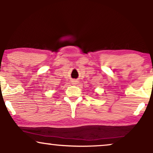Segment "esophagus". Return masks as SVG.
Returning a JSON list of instances; mask_svg holds the SVG:
<instances>
[{
    "instance_id": "esophagus-1",
    "label": "esophagus",
    "mask_w": 153,
    "mask_h": 153,
    "mask_svg": "<svg viewBox=\"0 0 153 153\" xmlns=\"http://www.w3.org/2000/svg\"><path fill=\"white\" fill-rule=\"evenodd\" d=\"M78 80H73V81H72V83L73 84V85H77V84H78Z\"/></svg>"
}]
</instances>
